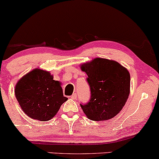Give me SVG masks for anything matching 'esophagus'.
<instances>
[{
	"label": "esophagus",
	"mask_w": 159,
	"mask_h": 159,
	"mask_svg": "<svg viewBox=\"0 0 159 159\" xmlns=\"http://www.w3.org/2000/svg\"><path fill=\"white\" fill-rule=\"evenodd\" d=\"M70 98H71L72 99H76L77 98V94H76V93H74V94H72L71 96H70Z\"/></svg>",
	"instance_id": "1"
}]
</instances>
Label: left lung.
I'll return each instance as SVG.
<instances>
[{"instance_id": "left-lung-1", "label": "left lung", "mask_w": 159, "mask_h": 159, "mask_svg": "<svg viewBox=\"0 0 159 159\" xmlns=\"http://www.w3.org/2000/svg\"><path fill=\"white\" fill-rule=\"evenodd\" d=\"M87 75L90 99L80 104L88 118L93 121L111 119L127 102L130 89V75L119 63L97 58L81 66Z\"/></svg>"}]
</instances>
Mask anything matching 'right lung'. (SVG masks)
<instances>
[{"mask_svg": "<svg viewBox=\"0 0 159 159\" xmlns=\"http://www.w3.org/2000/svg\"><path fill=\"white\" fill-rule=\"evenodd\" d=\"M15 94L25 114L33 119L47 121L56 115L67 100L61 83L49 72L35 69L19 80Z\"/></svg>", "mask_w": 159, "mask_h": 159, "instance_id": "1", "label": "right lung"}]
</instances>
